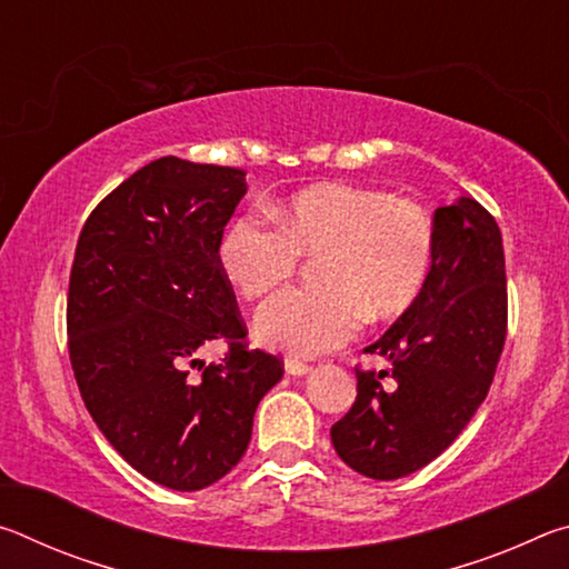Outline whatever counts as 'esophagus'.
I'll list each match as a JSON object with an SVG mask.
<instances>
[{
  "instance_id": "34e87169",
  "label": "esophagus",
  "mask_w": 569,
  "mask_h": 569,
  "mask_svg": "<svg viewBox=\"0 0 569 569\" xmlns=\"http://www.w3.org/2000/svg\"><path fill=\"white\" fill-rule=\"evenodd\" d=\"M286 371L291 373V377H306V373L311 371V363H306L301 359H293V356H288V359H286Z\"/></svg>"
}]
</instances>
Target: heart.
<instances>
[{"label":"heart","instance_id":"obj_1","mask_svg":"<svg viewBox=\"0 0 569 569\" xmlns=\"http://www.w3.org/2000/svg\"><path fill=\"white\" fill-rule=\"evenodd\" d=\"M271 220H230L218 246L220 271L246 298H261L296 273L298 256H321L319 288L273 296L256 316V336L273 349L326 353L366 321L391 319L417 301L435 258V226L419 206L371 188H306Z\"/></svg>","mask_w":569,"mask_h":569}]
</instances>
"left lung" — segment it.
<instances>
[{
    "label": "left lung",
    "mask_w": 569,
    "mask_h": 569,
    "mask_svg": "<svg viewBox=\"0 0 569 569\" xmlns=\"http://www.w3.org/2000/svg\"><path fill=\"white\" fill-rule=\"evenodd\" d=\"M435 258L421 293L371 343L389 371L356 369V401L331 427L336 455L371 479H399L437 459L492 387L507 336L502 233L475 198L435 213Z\"/></svg>",
    "instance_id": "obj_1"
}]
</instances>
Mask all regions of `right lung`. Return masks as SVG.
<instances>
[{
    "label": "right lung",
    "instance_id": "obj_1",
    "mask_svg": "<svg viewBox=\"0 0 569 569\" xmlns=\"http://www.w3.org/2000/svg\"><path fill=\"white\" fill-rule=\"evenodd\" d=\"M246 190V170L152 160L100 200L77 240L67 346L84 407L130 467L178 492L238 465L258 401L283 377L278 356L248 349L218 263ZM216 338L227 359L192 382L184 366Z\"/></svg>",
    "mask_w": 569,
    "mask_h": 569
}]
</instances>
